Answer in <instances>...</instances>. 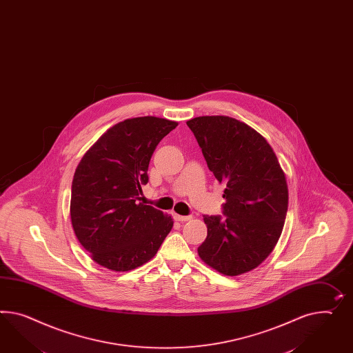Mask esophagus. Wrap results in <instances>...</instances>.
Segmentation results:
<instances>
[{
	"instance_id": "esophagus-1",
	"label": "esophagus",
	"mask_w": 353,
	"mask_h": 353,
	"mask_svg": "<svg viewBox=\"0 0 353 353\" xmlns=\"http://www.w3.org/2000/svg\"><path fill=\"white\" fill-rule=\"evenodd\" d=\"M173 217L176 221H180V222H185V221L191 219V216H180V214H173Z\"/></svg>"
}]
</instances>
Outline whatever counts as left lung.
<instances>
[{
    "instance_id": "left-lung-1",
    "label": "left lung",
    "mask_w": 353,
    "mask_h": 353,
    "mask_svg": "<svg viewBox=\"0 0 353 353\" xmlns=\"http://www.w3.org/2000/svg\"><path fill=\"white\" fill-rule=\"evenodd\" d=\"M210 171L225 185L223 216H204L208 235L198 248L208 266L238 276L266 259L285 222L288 185L263 136L238 119L205 115L188 121Z\"/></svg>"
}]
</instances>
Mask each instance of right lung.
<instances>
[{
  "mask_svg": "<svg viewBox=\"0 0 353 353\" xmlns=\"http://www.w3.org/2000/svg\"><path fill=\"white\" fill-rule=\"evenodd\" d=\"M177 124L157 117L125 119L109 128L77 165L72 226L100 266L118 272L141 266L170 234L171 216L140 201L152 152Z\"/></svg>",
  "mask_w": 353,
  "mask_h": 353,
  "instance_id": "obj_1",
  "label": "right lung"
}]
</instances>
